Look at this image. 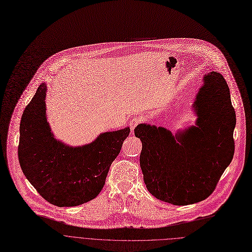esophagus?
Returning a JSON list of instances; mask_svg holds the SVG:
<instances>
[{"mask_svg":"<svg viewBox=\"0 0 252 252\" xmlns=\"http://www.w3.org/2000/svg\"><path fill=\"white\" fill-rule=\"evenodd\" d=\"M142 122V119L141 118H133L130 120L129 122V127H130V130L133 131V129Z\"/></svg>","mask_w":252,"mask_h":252,"instance_id":"1","label":"esophagus"}]
</instances>
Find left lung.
<instances>
[{"label":"left lung","instance_id":"obj_1","mask_svg":"<svg viewBox=\"0 0 252 252\" xmlns=\"http://www.w3.org/2000/svg\"><path fill=\"white\" fill-rule=\"evenodd\" d=\"M196 126L175 135L164 127L140 124L134 134L142 149L140 167L147 190L176 206L207 199L232 160L235 112L223 76L212 71L193 105Z\"/></svg>","mask_w":252,"mask_h":252}]
</instances>
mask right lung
<instances>
[{
	"label": "right lung",
	"mask_w": 252,
	"mask_h": 252,
	"mask_svg": "<svg viewBox=\"0 0 252 252\" xmlns=\"http://www.w3.org/2000/svg\"><path fill=\"white\" fill-rule=\"evenodd\" d=\"M45 95L43 83L23 114L18 148L20 165L27 179L48 203L57 207L79 206L100 194L130 129L101 133L83 146H67L50 132Z\"/></svg>",
	"instance_id": "add662e5"
}]
</instances>
